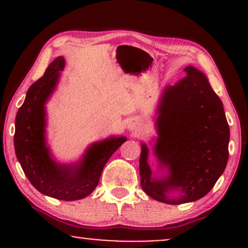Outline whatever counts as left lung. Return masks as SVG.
Returning <instances> with one entry per match:
<instances>
[{
    "instance_id": "1",
    "label": "left lung",
    "mask_w": 248,
    "mask_h": 248,
    "mask_svg": "<svg viewBox=\"0 0 248 248\" xmlns=\"http://www.w3.org/2000/svg\"><path fill=\"white\" fill-rule=\"evenodd\" d=\"M184 72L186 78L164 90L156 122L155 154L169 168L168 177L152 178L146 144H142L140 156L143 191L155 201L171 205L204 197L229 160L230 127L221 100L201 71L187 66ZM169 189H179L181 195L169 199Z\"/></svg>"
}]
</instances>
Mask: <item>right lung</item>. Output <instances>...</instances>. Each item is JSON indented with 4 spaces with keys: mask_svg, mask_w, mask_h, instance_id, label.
<instances>
[{
    "mask_svg": "<svg viewBox=\"0 0 248 248\" xmlns=\"http://www.w3.org/2000/svg\"><path fill=\"white\" fill-rule=\"evenodd\" d=\"M64 65V58L58 57L29 87L16 115L14 144L25 176L39 192L61 201H77L95 189L105 164L126 138H110L93 144L79 166H62L50 157L44 140V104Z\"/></svg>",
    "mask_w": 248,
    "mask_h": 248,
    "instance_id": "obj_1",
    "label": "right lung"
}]
</instances>
